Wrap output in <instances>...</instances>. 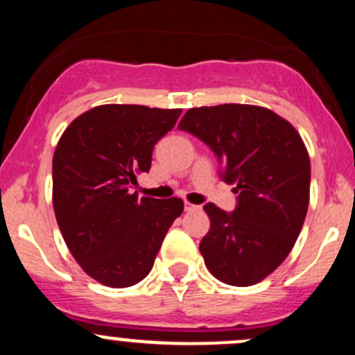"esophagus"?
I'll return each instance as SVG.
<instances>
[{
    "mask_svg": "<svg viewBox=\"0 0 355 355\" xmlns=\"http://www.w3.org/2000/svg\"><path fill=\"white\" fill-rule=\"evenodd\" d=\"M195 210H200V205H193V203L185 202V211H195Z\"/></svg>",
    "mask_w": 355,
    "mask_h": 355,
    "instance_id": "1",
    "label": "esophagus"
}]
</instances>
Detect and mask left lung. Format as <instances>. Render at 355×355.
Returning a JSON list of instances; mask_svg holds the SVG:
<instances>
[{
    "label": "left lung",
    "mask_w": 355,
    "mask_h": 355,
    "mask_svg": "<svg viewBox=\"0 0 355 355\" xmlns=\"http://www.w3.org/2000/svg\"><path fill=\"white\" fill-rule=\"evenodd\" d=\"M178 128L214 150L218 175L239 193L232 214L207 203L200 254L220 282L259 284L287 259L311 197V158L291 121L257 105L190 108Z\"/></svg>",
    "instance_id": "1"
}]
</instances>
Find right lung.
<instances>
[{"label": "right lung", "instance_id": "1", "mask_svg": "<svg viewBox=\"0 0 355 355\" xmlns=\"http://www.w3.org/2000/svg\"><path fill=\"white\" fill-rule=\"evenodd\" d=\"M182 108L100 105L76 116L53 155V209L68 250L96 282L123 288L152 270L182 198L130 193Z\"/></svg>", "mask_w": 355, "mask_h": 355}]
</instances>
